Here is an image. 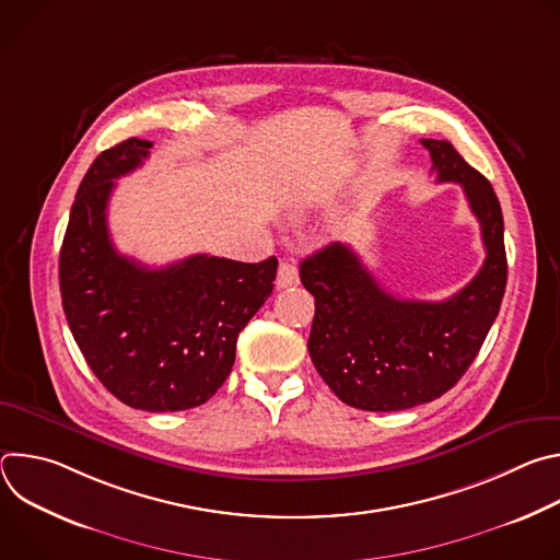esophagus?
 Wrapping results in <instances>:
<instances>
[{"mask_svg": "<svg viewBox=\"0 0 560 560\" xmlns=\"http://www.w3.org/2000/svg\"><path fill=\"white\" fill-rule=\"evenodd\" d=\"M275 283H277L279 290L290 288V285H296V283H299V270H296V266L290 264V261H281Z\"/></svg>", "mask_w": 560, "mask_h": 560, "instance_id": "34e87169", "label": "esophagus"}]
</instances>
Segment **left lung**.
Here are the masks:
<instances>
[{
    "label": "left lung",
    "mask_w": 560,
    "mask_h": 560,
    "mask_svg": "<svg viewBox=\"0 0 560 560\" xmlns=\"http://www.w3.org/2000/svg\"><path fill=\"white\" fill-rule=\"evenodd\" d=\"M436 182L460 184L481 223L486 261L445 301L398 299L385 292L350 246L330 244L301 261L314 296L310 359L343 404L398 412L430 404L467 372L481 350L508 283L503 212L492 184L450 141L421 139Z\"/></svg>",
    "instance_id": "1"
}]
</instances>
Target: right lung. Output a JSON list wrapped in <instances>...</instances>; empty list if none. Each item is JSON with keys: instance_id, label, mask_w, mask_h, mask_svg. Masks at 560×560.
<instances>
[{"instance_id": "add662e5", "label": "right lung", "mask_w": 560, "mask_h": 560, "mask_svg": "<svg viewBox=\"0 0 560 560\" xmlns=\"http://www.w3.org/2000/svg\"><path fill=\"white\" fill-rule=\"evenodd\" d=\"M150 148L130 137L104 150L79 184L59 290L68 328L104 387L135 410L179 412L206 404L228 378L236 337L272 294L279 261L192 255L148 268L119 255L108 199Z\"/></svg>"}]
</instances>
